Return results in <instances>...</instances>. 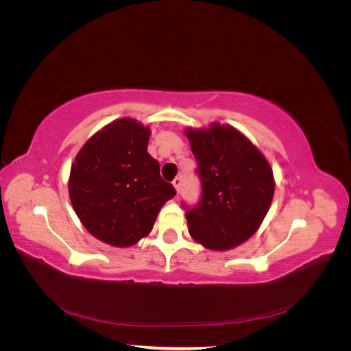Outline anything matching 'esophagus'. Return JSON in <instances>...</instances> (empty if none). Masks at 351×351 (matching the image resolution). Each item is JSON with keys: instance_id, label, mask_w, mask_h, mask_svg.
Wrapping results in <instances>:
<instances>
[{"instance_id": "1", "label": "esophagus", "mask_w": 351, "mask_h": 351, "mask_svg": "<svg viewBox=\"0 0 351 351\" xmlns=\"http://www.w3.org/2000/svg\"><path fill=\"white\" fill-rule=\"evenodd\" d=\"M173 186H174V189L177 190V193H180V190H182V178L176 177L174 182H173Z\"/></svg>"}]
</instances>
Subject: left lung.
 I'll list each match as a JSON object with an SVG mask.
<instances>
[{"label":"left lung","mask_w":351,"mask_h":351,"mask_svg":"<svg viewBox=\"0 0 351 351\" xmlns=\"http://www.w3.org/2000/svg\"><path fill=\"white\" fill-rule=\"evenodd\" d=\"M196 158L202 196L186 209L189 232L212 250H228L250 239L274 196L271 165L246 136L231 125L186 132Z\"/></svg>","instance_id":"1"}]
</instances>
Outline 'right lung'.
Segmentation results:
<instances>
[{"instance_id":"obj_1","label":"right lung","mask_w":351,"mask_h":351,"mask_svg":"<svg viewBox=\"0 0 351 351\" xmlns=\"http://www.w3.org/2000/svg\"><path fill=\"white\" fill-rule=\"evenodd\" d=\"M149 136L136 120H117L95 133L71 165L74 212L92 236L115 247L149 234L159 209L176 196L147 152Z\"/></svg>"}]
</instances>
